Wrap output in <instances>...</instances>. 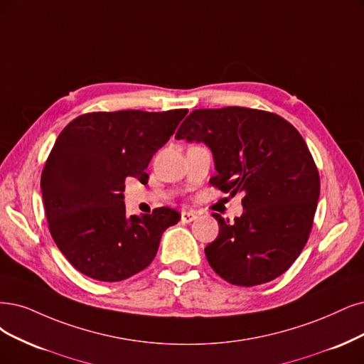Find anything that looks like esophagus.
Here are the masks:
<instances>
[{
	"mask_svg": "<svg viewBox=\"0 0 364 364\" xmlns=\"http://www.w3.org/2000/svg\"><path fill=\"white\" fill-rule=\"evenodd\" d=\"M198 218L195 211H181V222L183 223H191Z\"/></svg>",
	"mask_w": 364,
	"mask_h": 364,
	"instance_id": "34e87169",
	"label": "esophagus"
}]
</instances>
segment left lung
Here are the masks:
<instances>
[{"label":"left lung","instance_id":"obj_1","mask_svg":"<svg viewBox=\"0 0 364 364\" xmlns=\"http://www.w3.org/2000/svg\"><path fill=\"white\" fill-rule=\"evenodd\" d=\"M175 138L204 142L218 171L210 183L245 195L234 222L213 214L219 235L205 247L213 270L238 287L284 274L307 243L321 187L299 130L276 114L228 106L193 111Z\"/></svg>","mask_w":364,"mask_h":364}]
</instances>
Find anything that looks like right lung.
Instances as JSON below:
<instances>
[{"instance_id": "right-lung-1", "label": "right lung", "mask_w": 364, "mask_h": 364, "mask_svg": "<svg viewBox=\"0 0 364 364\" xmlns=\"http://www.w3.org/2000/svg\"><path fill=\"white\" fill-rule=\"evenodd\" d=\"M187 109L91 112L60 133L42 172L50 235L82 274L119 282L154 259L161 234L180 220L168 207L127 216L124 181H148L145 172Z\"/></svg>"}]
</instances>
